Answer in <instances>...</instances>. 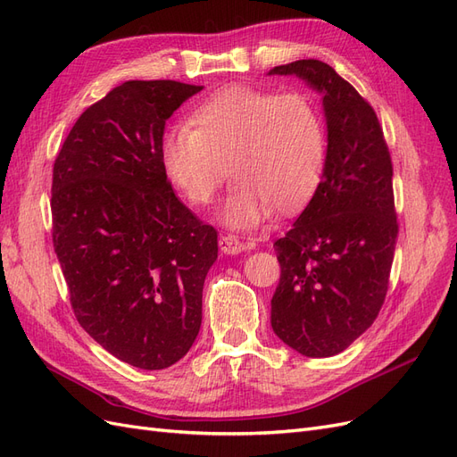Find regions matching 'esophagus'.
<instances>
[{"label":"esophagus","instance_id":"34e87169","mask_svg":"<svg viewBox=\"0 0 457 457\" xmlns=\"http://www.w3.org/2000/svg\"><path fill=\"white\" fill-rule=\"evenodd\" d=\"M219 247L220 252L227 255H238L247 250V244L240 242L237 237H232V234H225V237L219 238Z\"/></svg>","mask_w":457,"mask_h":457}]
</instances>
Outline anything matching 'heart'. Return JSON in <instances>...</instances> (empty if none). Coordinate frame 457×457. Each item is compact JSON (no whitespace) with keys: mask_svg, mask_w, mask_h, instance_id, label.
<instances>
[{"mask_svg":"<svg viewBox=\"0 0 457 457\" xmlns=\"http://www.w3.org/2000/svg\"><path fill=\"white\" fill-rule=\"evenodd\" d=\"M192 126L165 131L163 171L195 207L212 204L227 175L237 181L219 217L228 228H253L276 213H294L320 183L326 128L301 93L228 87L202 103Z\"/></svg>","mask_w":457,"mask_h":457,"instance_id":"heart-1","label":"heart"}]
</instances>
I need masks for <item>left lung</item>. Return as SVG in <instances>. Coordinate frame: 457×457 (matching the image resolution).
I'll return each instance as SVG.
<instances>
[{
	"mask_svg": "<svg viewBox=\"0 0 457 457\" xmlns=\"http://www.w3.org/2000/svg\"><path fill=\"white\" fill-rule=\"evenodd\" d=\"M269 76H295L322 95V179L286 237L274 242L280 284L270 326L311 358L343 353L376 320L396 245L393 163L373 108L329 64L303 59Z\"/></svg>",
	"mask_w": 457,
	"mask_h": 457,
	"instance_id": "8db88e82",
	"label": "left lung"
}]
</instances>
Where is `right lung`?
<instances>
[{
	"label": "right lung",
	"mask_w": 457,
	"mask_h": 457,
	"mask_svg": "<svg viewBox=\"0 0 457 457\" xmlns=\"http://www.w3.org/2000/svg\"><path fill=\"white\" fill-rule=\"evenodd\" d=\"M202 89L126 81L78 118L53 168V245L74 314L141 370L188 353L217 261V230L175 196L160 158L165 121Z\"/></svg>",
	"instance_id": "right-lung-1"
}]
</instances>
